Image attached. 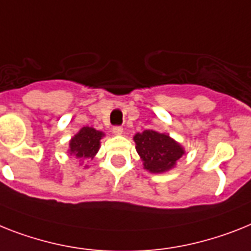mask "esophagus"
<instances>
[{"label":"esophagus","mask_w":251,"mask_h":251,"mask_svg":"<svg viewBox=\"0 0 251 251\" xmlns=\"http://www.w3.org/2000/svg\"><path fill=\"white\" fill-rule=\"evenodd\" d=\"M113 133L115 134V136H122V134H123V128H122V127H114L113 128Z\"/></svg>","instance_id":"obj_1"}]
</instances>
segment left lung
I'll use <instances>...</instances> for the list:
<instances>
[{"mask_svg":"<svg viewBox=\"0 0 251 251\" xmlns=\"http://www.w3.org/2000/svg\"><path fill=\"white\" fill-rule=\"evenodd\" d=\"M136 151L142 165L150 173H165L177 165L185 155V148L167 133L146 129L133 136Z\"/></svg>","mask_w":251,"mask_h":251,"instance_id":"1","label":"left lung"}]
</instances>
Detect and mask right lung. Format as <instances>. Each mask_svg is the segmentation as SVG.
Masks as SVG:
<instances>
[{"label":"right lung","mask_w":251,"mask_h":251,"mask_svg":"<svg viewBox=\"0 0 251 251\" xmlns=\"http://www.w3.org/2000/svg\"><path fill=\"white\" fill-rule=\"evenodd\" d=\"M103 136H105L103 132L92 127L80 128L79 132L74 134L72 140L69 141L68 152L83 163V160L93 158L99 152L101 144L100 141ZM84 168H87V165H84Z\"/></svg>","instance_id":"add662e5"}]
</instances>
